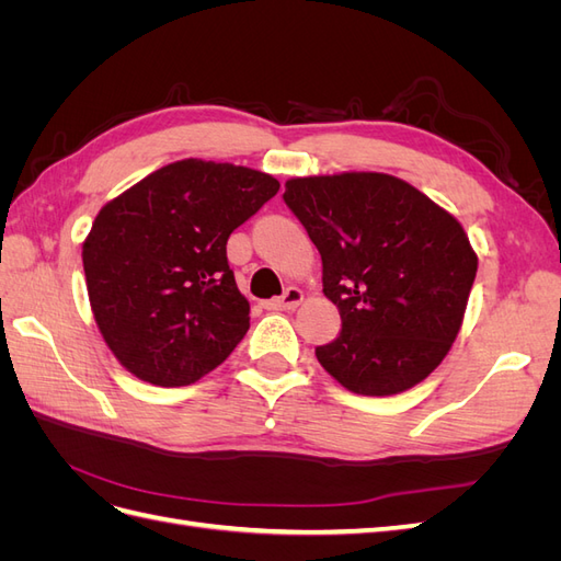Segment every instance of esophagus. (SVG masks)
I'll return each mask as SVG.
<instances>
[{
  "label": "esophagus",
  "instance_id": "1",
  "mask_svg": "<svg viewBox=\"0 0 561 561\" xmlns=\"http://www.w3.org/2000/svg\"><path fill=\"white\" fill-rule=\"evenodd\" d=\"M301 301H304V293L299 290V287L290 285V287H287V290L283 293V297L264 301V309H268V311H290V309H297Z\"/></svg>",
  "mask_w": 561,
  "mask_h": 561
}]
</instances>
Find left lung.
Masks as SVG:
<instances>
[{"mask_svg": "<svg viewBox=\"0 0 561 561\" xmlns=\"http://www.w3.org/2000/svg\"><path fill=\"white\" fill-rule=\"evenodd\" d=\"M322 260L342 332L316 358L351 393L398 396L445 360L478 274L461 222L386 173L293 178L283 194Z\"/></svg>", "mask_w": 561, "mask_h": 561, "instance_id": "1", "label": "left lung"}]
</instances>
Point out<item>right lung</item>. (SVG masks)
<instances>
[{
    "label": "right lung",
    "mask_w": 561,
    "mask_h": 561,
    "mask_svg": "<svg viewBox=\"0 0 561 561\" xmlns=\"http://www.w3.org/2000/svg\"><path fill=\"white\" fill-rule=\"evenodd\" d=\"M276 178L182 159L107 201L83 241L95 325L133 377L175 388L222 365L250 328L227 262L236 227L276 196Z\"/></svg>",
    "instance_id": "add662e5"
}]
</instances>
